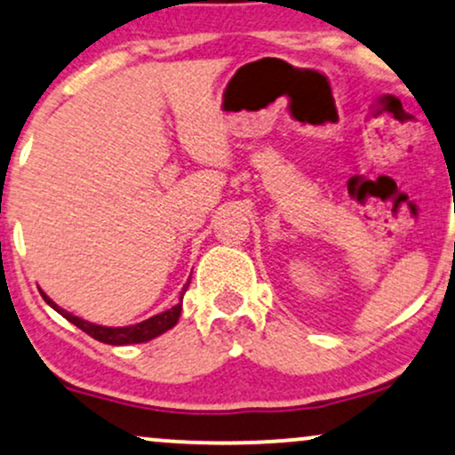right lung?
<instances>
[{
    "instance_id": "add662e5",
    "label": "right lung",
    "mask_w": 455,
    "mask_h": 455,
    "mask_svg": "<svg viewBox=\"0 0 455 455\" xmlns=\"http://www.w3.org/2000/svg\"><path fill=\"white\" fill-rule=\"evenodd\" d=\"M190 283V280H188ZM188 283H186L182 294L186 292V288H188ZM42 299L46 300L48 305L54 311H59L65 320H69L71 324H76L80 328V331H84L86 335H91L92 339H97V341L101 343H108V346H129V343H144V341H150V339H155L158 335H163V332L169 331V328H173L178 324L180 320V314H182V303H178L175 307L163 311V314L158 315H152L148 317V320L140 322V324H133V326H120V328H109V326H100V324H92V322H86L82 320L78 315H71L68 311L59 307L54 300H51L46 297V294L42 292ZM182 300V297H180Z\"/></svg>"
}]
</instances>
